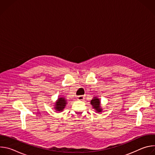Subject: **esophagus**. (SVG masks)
Wrapping results in <instances>:
<instances>
[{"mask_svg":"<svg viewBox=\"0 0 155 155\" xmlns=\"http://www.w3.org/2000/svg\"><path fill=\"white\" fill-rule=\"evenodd\" d=\"M77 99L79 101H83L84 99V96H78L77 97Z\"/></svg>","mask_w":155,"mask_h":155,"instance_id":"esophagus-1","label":"esophagus"}]
</instances>
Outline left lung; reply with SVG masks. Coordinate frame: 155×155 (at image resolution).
Segmentation results:
<instances>
[{
	"label": "left lung",
	"instance_id": "left-lung-1",
	"mask_svg": "<svg viewBox=\"0 0 155 155\" xmlns=\"http://www.w3.org/2000/svg\"><path fill=\"white\" fill-rule=\"evenodd\" d=\"M91 104L92 105L93 108L95 109L96 112L100 113L102 111V108L101 107L100 99L97 97H94L93 99L91 101Z\"/></svg>",
	"mask_w": 155,
	"mask_h": 155
}]
</instances>
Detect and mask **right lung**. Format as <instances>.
<instances>
[{
    "mask_svg": "<svg viewBox=\"0 0 155 155\" xmlns=\"http://www.w3.org/2000/svg\"><path fill=\"white\" fill-rule=\"evenodd\" d=\"M67 104L66 100L64 97H59L55 103V107H54L58 112H62Z\"/></svg>",
    "mask_w": 155,
    "mask_h": 155,
    "instance_id": "add662e5",
    "label": "right lung"
}]
</instances>
